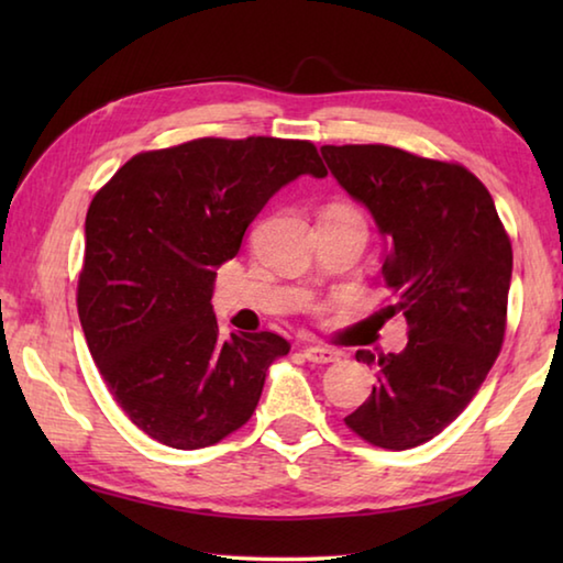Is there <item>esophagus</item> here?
<instances>
[{
    "mask_svg": "<svg viewBox=\"0 0 563 563\" xmlns=\"http://www.w3.org/2000/svg\"><path fill=\"white\" fill-rule=\"evenodd\" d=\"M302 355L308 357L310 362H316V365H330V362H338L340 355L335 350H328V347H305Z\"/></svg>",
    "mask_w": 563,
    "mask_h": 563,
    "instance_id": "esophagus-1",
    "label": "esophagus"
}]
</instances>
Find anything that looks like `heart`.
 I'll return each mask as SVG.
<instances>
[{"instance_id":"1","label":"heart","mask_w":563,"mask_h":563,"mask_svg":"<svg viewBox=\"0 0 563 563\" xmlns=\"http://www.w3.org/2000/svg\"><path fill=\"white\" fill-rule=\"evenodd\" d=\"M322 216H335V218H360V213L355 208L347 206V203H332L325 213Z\"/></svg>"}]
</instances>
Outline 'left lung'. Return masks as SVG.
<instances>
[{
    "instance_id": "1",
    "label": "left lung",
    "mask_w": 563,
    "mask_h": 563,
    "mask_svg": "<svg viewBox=\"0 0 563 563\" xmlns=\"http://www.w3.org/2000/svg\"><path fill=\"white\" fill-rule=\"evenodd\" d=\"M320 154L387 241L383 318L402 316L409 325L402 352L357 350L377 383L345 424L383 450H412L464 412L499 355L509 235L489 190L460 164L383 144L322 146Z\"/></svg>"
}]
</instances>
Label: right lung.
<instances>
[{
	"mask_svg": "<svg viewBox=\"0 0 563 563\" xmlns=\"http://www.w3.org/2000/svg\"><path fill=\"white\" fill-rule=\"evenodd\" d=\"M325 178L310 141L196 139L126 161L87 213L79 320L109 393L141 432L201 450L243 427L288 355L275 332L223 340L216 271L298 176Z\"/></svg>",
	"mask_w": 563,
	"mask_h": 563,
	"instance_id": "add662e5",
	"label": "right lung"
}]
</instances>
